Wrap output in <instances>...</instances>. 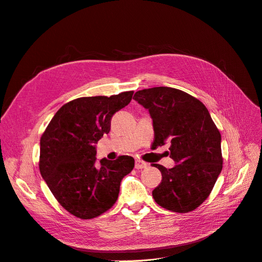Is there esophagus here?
I'll return each instance as SVG.
<instances>
[{
    "label": "esophagus",
    "mask_w": 262,
    "mask_h": 262,
    "mask_svg": "<svg viewBox=\"0 0 262 262\" xmlns=\"http://www.w3.org/2000/svg\"><path fill=\"white\" fill-rule=\"evenodd\" d=\"M146 167H147V164L145 162H142L140 160L136 161V168L137 169H143V168H146Z\"/></svg>",
    "instance_id": "1"
}]
</instances>
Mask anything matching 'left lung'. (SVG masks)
<instances>
[{
	"mask_svg": "<svg viewBox=\"0 0 262 262\" xmlns=\"http://www.w3.org/2000/svg\"><path fill=\"white\" fill-rule=\"evenodd\" d=\"M153 119V146L170 141V157L177 164L162 172L153 190L155 202L177 213L195 210L208 199L223 167L221 133L202 102L172 87H153L134 94Z\"/></svg>",
	"mask_w": 262,
	"mask_h": 262,
	"instance_id": "left-lung-1",
	"label": "left lung"
}]
</instances>
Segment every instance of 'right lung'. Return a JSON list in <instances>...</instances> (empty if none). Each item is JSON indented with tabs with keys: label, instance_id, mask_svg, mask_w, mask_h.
<instances>
[{
	"label": "right lung",
	"instance_id": "1",
	"mask_svg": "<svg viewBox=\"0 0 262 262\" xmlns=\"http://www.w3.org/2000/svg\"><path fill=\"white\" fill-rule=\"evenodd\" d=\"M133 91L113 96L80 97L63 105L40 138L39 169L57 201L72 215L90 220L116 203L120 182L134 167L133 157L96 164V147L110 131L113 116Z\"/></svg>",
	"mask_w": 262,
	"mask_h": 262
}]
</instances>
